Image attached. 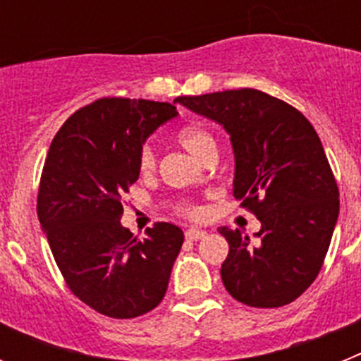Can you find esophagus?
<instances>
[{"label": "esophagus", "mask_w": 361, "mask_h": 361, "mask_svg": "<svg viewBox=\"0 0 361 361\" xmlns=\"http://www.w3.org/2000/svg\"><path fill=\"white\" fill-rule=\"evenodd\" d=\"M206 237V231L204 229H197V228H190L186 231V238L188 240H199V238Z\"/></svg>", "instance_id": "esophagus-1"}]
</instances>
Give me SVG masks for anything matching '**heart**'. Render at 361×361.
I'll list each match as a JSON object with an SVG mask.
<instances>
[{
    "label": "heart",
    "mask_w": 361,
    "mask_h": 361,
    "mask_svg": "<svg viewBox=\"0 0 361 361\" xmlns=\"http://www.w3.org/2000/svg\"><path fill=\"white\" fill-rule=\"evenodd\" d=\"M178 142L188 149L195 159L200 162L208 157L209 153L216 152V141L215 137L208 132V130L200 126V124H186L183 128L178 130L177 133ZM139 168L142 173H148L155 168V153L149 146H145L139 155ZM188 213H197V209H188Z\"/></svg>",
    "instance_id": "obj_1"
}]
</instances>
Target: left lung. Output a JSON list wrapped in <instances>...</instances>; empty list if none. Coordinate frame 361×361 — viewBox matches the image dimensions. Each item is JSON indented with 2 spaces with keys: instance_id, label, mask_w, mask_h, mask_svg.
I'll return each instance as SVG.
<instances>
[{
  "instance_id": "8db88e82",
  "label": "left lung",
  "mask_w": 361,
  "mask_h": 361,
  "mask_svg": "<svg viewBox=\"0 0 361 361\" xmlns=\"http://www.w3.org/2000/svg\"><path fill=\"white\" fill-rule=\"evenodd\" d=\"M173 103L226 130L235 155L233 197L262 224L255 240L219 229L229 244L220 267L224 288L251 307L291 304L320 273L340 213L320 137L296 108L253 88Z\"/></svg>"
}]
</instances>
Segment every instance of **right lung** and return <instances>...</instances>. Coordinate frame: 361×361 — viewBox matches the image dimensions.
Masks as SVG:
<instances>
[{"instance_id": "add662e5", "label": "right lung", "mask_w": 361, "mask_h": 361, "mask_svg": "<svg viewBox=\"0 0 361 361\" xmlns=\"http://www.w3.org/2000/svg\"><path fill=\"white\" fill-rule=\"evenodd\" d=\"M177 116L175 103L104 97L68 117L50 145L39 224L73 295L104 317H141L168 289L183 229L159 222L139 240L121 216L142 145Z\"/></svg>"}]
</instances>
